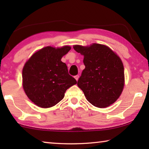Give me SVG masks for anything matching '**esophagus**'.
Returning a JSON list of instances; mask_svg holds the SVG:
<instances>
[{
  "label": "esophagus",
  "mask_w": 149,
  "mask_h": 149,
  "mask_svg": "<svg viewBox=\"0 0 149 149\" xmlns=\"http://www.w3.org/2000/svg\"><path fill=\"white\" fill-rule=\"evenodd\" d=\"M74 78H75V79H76V81H77V80H78V79H79V75H75V76H74Z\"/></svg>",
  "instance_id": "34e87169"
}]
</instances>
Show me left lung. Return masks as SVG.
Returning a JSON list of instances; mask_svg holds the SVG:
<instances>
[{
  "mask_svg": "<svg viewBox=\"0 0 149 149\" xmlns=\"http://www.w3.org/2000/svg\"><path fill=\"white\" fill-rule=\"evenodd\" d=\"M74 49L84 56L85 68L77 85L87 100L98 108L113 104L124 86V69L120 57L109 47L100 44L90 47L75 45Z\"/></svg>",
  "mask_w": 149,
  "mask_h": 149,
  "instance_id": "8db88e82",
  "label": "left lung"
}]
</instances>
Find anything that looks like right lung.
<instances>
[{
  "label": "right lung",
  "mask_w": 149,
  "mask_h": 149,
  "mask_svg": "<svg viewBox=\"0 0 149 149\" xmlns=\"http://www.w3.org/2000/svg\"><path fill=\"white\" fill-rule=\"evenodd\" d=\"M71 49L69 46L55 49L47 47L35 52L23 68L24 91L31 101L39 107L50 108L64 97L68 88L77 84L68 74L62 57Z\"/></svg>",
  "instance_id": "obj_1"
}]
</instances>
